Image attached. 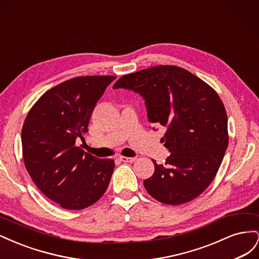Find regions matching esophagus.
Segmentation results:
<instances>
[{"mask_svg": "<svg viewBox=\"0 0 259 259\" xmlns=\"http://www.w3.org/2000/svg\"><path fill=\"white\" fill-rule=\"evenodd\" d=\"M122 162H125V163H133V162H135V160H136V158L134 156V158H128V156H120L119 158Z\"/></svg>", "mask_w": 259, "mask_h": 259, "instance_id": "1", "label": "esophagus"}]
</instances>
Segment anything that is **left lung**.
Masks as SVG:
<instances>
[{
  "label": "left lung",
  "instance_id": "1",
  "mask_svg": "<svg viewBox=\"0 0 259 259\" xmlns=\"http://www.w3.org/2000/svg\"><path fill=\"white\" fill-rule=\"evenodd\" d=\"M113 89L138 93L145 99L148 121L166 127L161 140L170 154L164 164L152 160L154 173L144 182L148 193L169 205L199 197L213 182L229 142L228 117L218 94L176 66L126 74Z\"/></svg>",
  "mask_w": 259,
  "mask_h": 259
}]
</instances>
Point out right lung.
<instances>
[{
    "instance_id": "add662e5",
    "label": "right lung",
    "mask_w": 259,
    "mask_h": 259,
    "mask_svg": "<svg viewBox=\"0 0 259 259\" xmlns=\"http://www.w3.org/2000/svg\"><path fill=\"white\" fill-rule=\"evenodd\" d=\"M115 76L89 75L62 82L38 98L21 131L22 158L30 177L46 197L66 209L97 202L114 169L75 146L84 139L97 101Z\"/></svg>"
}]
</instances>
